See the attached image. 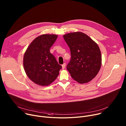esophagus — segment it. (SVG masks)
I'll return each instance as SVG.
<instances>
[{"mask_svg": "<svg viewBox=\"0 0 126 126\" xmlns=\"http://www.w3.org/2000/svg\"><path fill=\"white\" fill-rule=\"evenodd\" d=\"M65 66H66V63H64L62 65V69H64L65 68Z\"/></svg>", "mask_w": 126, "mask_h": 126, "instance_id": "1", "label": "esophagus"}]
</instances>
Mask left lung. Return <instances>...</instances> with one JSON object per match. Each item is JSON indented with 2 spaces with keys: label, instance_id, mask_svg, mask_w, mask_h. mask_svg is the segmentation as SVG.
<instances>
[{
  "label": "left lung",
  "instance_id": "1",
  "mask_svg": "<svg viewBox=\"0 0 126 126\" xmlns=\"http://www.w3.org/2000/svg\"><path fill=\"white\" fill-rule=\"evenodd\" d=\"M63 38L71 52L67 69L72 78L80 84L91 81L101 67V53L98 45L81 32L65 34Z\"/></svg>",
  "mask_w": 126,
  "mask_h": 126
}]
</instances>
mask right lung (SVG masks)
<instances>
[{
    "label": "right lung",
    "instance_id": "obj_1",
    "mask_svg": "<svg viewBox=\"0 0 126 126\" xmlns=\"http://www.w3.org/2000/svg\"><path fill=\"white\" fill-rule=\"evenodd\" d=\"M55 34H43L29 45L23 57V67L28 78L40 86H48L58 77L62 66L50 52L57 39Z\"/></svg>",
    "mask_w": 126,
    "mask_h": 126
}]
</instances>
